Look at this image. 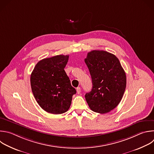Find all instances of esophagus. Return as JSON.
Here are the masks:
<instances>
[{"label": "esophagus", "mask_w": 154, "mask_h": 154, "mask_svg": "<svg viewBox=\"0 0 154 154\" xmlns=\"http://www.w3.org/2000/svg\"><path fill=\"white\" fill-rule=\"evenodd\" d=\"M76 91H77V94H79L80 93V92H81V89H80V87H78V88H77V89H76Z\"/></svg>", "instance_id": "1"}]
</instances>
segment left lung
<instances>
[{
  "mask_svg": "<svg viewBox=\"0 0 154 154\" xmlns=\"http://www.w3.org/2000/svg\"><path fill=\"white\" fill-rule=\"evenodd\" d=\"M92 88L85 94L90 109L100 114L110 112L120 103L126 86V73L119 60L105 51L93 50L85 59Z\"/></svg>",
  "mask_w": 154,
  "mask_h": 154,
  "instance_id": "1",
  "label": "left lung"
}]
</instances>
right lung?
I'll use <instances>...</instances> for the list:
<instances>
[{"label":"right lung","instance_id":"add662e5","mask_svg":"<svg viewBox=\"0 0 154 154\" xmlns=\"http://www.w3.org/2000/svg\"><path fill=\"white\" fill-rule=\"evenodd\" d=\"M68 59V55H58L42 59L31 74L32 94L39 106L48 113L66 112L76 93L64 70Z\"/></svg>","mask_w":154,"mask_h":154}]
</instances>
